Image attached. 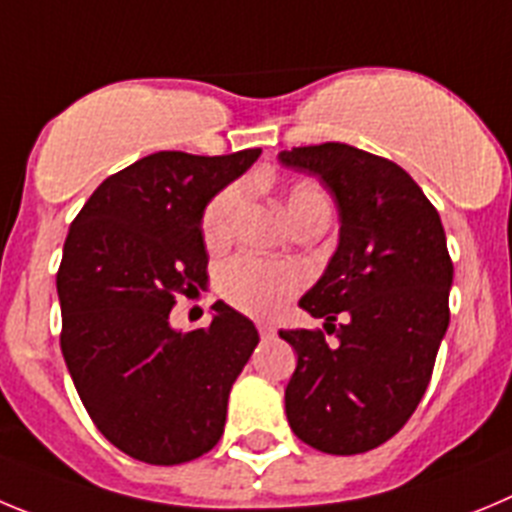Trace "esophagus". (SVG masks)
<instances>
[{"instance_id": "1", "label": "esophagus", "mask_w": 512, "mask_h": 512, "mask_svg": "<svg viewBox=\"0 0 512 512\" xmlns=\"http://www.w3.org/2000/svg\"><path fill=\"white\" fill-rule=\"evenodd\" d=\"M257 331H260L262 339H270V336H275V326L265 324V321H257Z\"/></svg>"}]
</instances>
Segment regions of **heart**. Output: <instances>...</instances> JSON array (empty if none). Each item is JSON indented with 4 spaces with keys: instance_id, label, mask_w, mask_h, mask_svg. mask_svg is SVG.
<instances>
[{
    "instance_id": "heart-1",
    "label": "heart",
    "mask_w": 512,
    "mask_h": 512,
    "mask_svg": "<svg viewBox=\"0 0 512 512\" xmlns=\"http://www.w3.org/2000/svg\"><path fill=\"white\" fill-rule=\"evenodd\" d=\"M242 204V188L227 186L206 204L201 216V237L209 250H219L229 242L234 229V216ZM285 211L290 222L313 211H329V199L316 183L298 181L285 193ZM303 278L298 267L285 262L260 260V257L239 255L229 260L219 273V288L224 298L239 311L252 316H270L278 311L290 296H296Z\"/></svg>"
}]
</instances>
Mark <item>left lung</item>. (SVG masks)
<instances>
[{
	"mask_svg": "<svg viewBox=\"0 0 512 512\" xmlns=\"http://www.w3.org/2000/svg\"><path fill=\"white\" fill-rule=\"evenodd\" d=\"M339 209V247L298 301L321 329L280 331L298 365L285 388L293 434L326 454H362L393 439L421 403L449 326L454 278L439 211L393 160L344 142L283 150ZM342 315L339 327L333 321Z\"/></svg>",
	"mask_w": 512,
	"mask_h": 512,
	"instance_id": "left-lung-1",
	"label": "left lung"
}]
</instances>
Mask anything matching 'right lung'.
Instances as JSON below:
<instances>
[{
  "mask_svg": "<svg viewBox=\"0 0 512 512\" xmlns=\"http://www.w3.org/2000/svg\"><path fill=\"white\" fill-rule=\"evenodd\" d=\"M260 153L147 155L101 183L68 229L55 275L63 359L91 421L132 459L170 467L222 439L229 390L260 336L224 301L188 334L170 311L209 278L206 204Z\"/></svg>",
  "mask_w": 512,
  "mask_h": 512,
  "instance_id": "add662e5",
  "label": "right lung"
}]
</instances>
